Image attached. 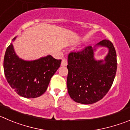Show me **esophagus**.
Returning <instances> with one entry per match:
<instances>
[{"instance_id":"34e87169","label":"esophagus","mask_w":130,"mask_h":130,"mask_svg":"<svg viewBox=\"0 0 130 130\" xmlns=\"http://www.w3.org/2000/svg\"><path fill=\"white\" fill-rule=\"evenodd\" d=\"M61 66H67L68 65V61L67 59L64 58V59H62V61H61Z\"/></svg>"}]
</instances>
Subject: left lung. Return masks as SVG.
<instances>
[{
  "mask_svg": "<svg viewBox=\"0 0 130 130\" xmlns=\"http://www.w3.org/2000/svg\"><path fill=\"white\" fill-rule=\"evenodd\" d=\"M97 45L105 46L109 49L104 63L103 60L94 59L95 48L91 46L69 54L68 92L79 103L90 105L103 99L111 88L116 76L117 54L113 43L108 40H103Z\"/></svg>",
  "mask_w": 130,
  "mask_h": 130,
  "instance_id": "left-lung-1",
  "label": "left lung"
}]
</instances>
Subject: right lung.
I'll use <instances>...</instances> for the list:
<instances>
[{"instance_id": "obj_1", "label": "right lung", "mask_w": 130, "mask_h": 130, "mask_svg": "<svg viewBox=\"0 0 130 130\" xmlns=\"http://www.w3.org/2000/svg\"><path fill=\"white\" fill-rule=\"evenodd\" d=\"M61 62V59L51 55L34 61H24L16 55L11 43L5 53L4 71L9 85L19 95L36 98L47 90Z\"/></svg>"}]
</instances>
